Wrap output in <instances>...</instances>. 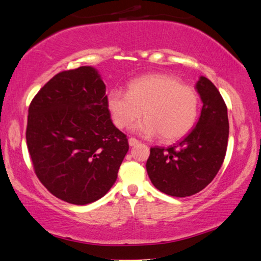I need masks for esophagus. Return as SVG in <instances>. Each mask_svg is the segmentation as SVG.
I'll return each mask as SVG.
<instances>
[{
    "label": "esophagus",
    "mask_w": 261,
    "mask_h": 261,
    "mask_svg": "<svg viewBox=\"0 0 261 261\" xmlns=\"http://www.w3.org/2000/svg\"><path fill=\"white\" fill-rule=\"evenodd\" d=\"M139 144V140H137L136 138H129V145L130 146H136V145H138Z\"/></svg>",
    "instance_id": "1"
}]
</instances>
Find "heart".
Masks as SVG:
<instances>
[{"mask_svg":"<svg viewBox=\"0 0 261 261\" xmlns=\"http://www.w3.org/2000/svg\"><path fill=\"white\" fill-rule=\"evenodd\" d=\"M107 107L118 129H124L144 114L135 129L146 137L161 135L176 141L192 130L198 114V96L191 85L168 74H149L132 80L126 93L112 90Z\"/></svg>","mask_w":261,"mask_h":261,"instance_id":"1","label":"heart"}]
</instances>
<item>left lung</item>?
I'll return each instance as SVG.
<instances>
[{
	"label": "left lung",
	"instance_id": "1",
	"mask_svg": "<svg viewBox=\"0 0 261 261\" xmlns=\"http://www.w3.org/2000/svg\"><path fill=\"white\" fill-rule=\"evenodd\" d=\"M195 88L203 102L196 126L178 143L150 148L146 169L151 184L170 196L186 197L209 185L224 162L229 123L220 92L201 76Z\"/></svg>",
	"mask_w": 261,
	"mask_h": 261
}]
</instances>
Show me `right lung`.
Returning a JSON list of instances; mask_svg holds the SVG:
<instances>
[{
    "label": "right lung",
    "instance_id": "1",
    "mask_svg": "<svg viewBox=\"0 0 261 261\" xmlns=\"http://www.w3.org/2000/svg\"><path fill=\"white\" fill-rule=\"evenodd\" d=\"M26 141L43 186L76 205L110 191L129 150L126 136L112 122L106 85L91 66L60 72L37 92Z\"/></svg>",
    "mask_w": 261,
    "mask_h": 261
}]
</instances>
